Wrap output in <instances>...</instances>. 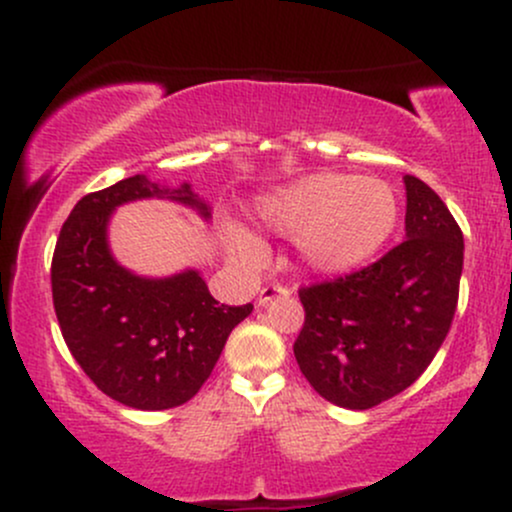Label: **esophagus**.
Segmentation results:
<instances>
[{
	"instance_id": "obj_1",
	"label": "esophagus",
	"mask_w": 512,
	"mask_h": 512,
	"mask_svg": "<svg viewBox=\"0 0 512 512\" xmlns=\"http://www.w3.org/2000/svg\"><path fill=\"white\" fill-rule=\"evenodd\" d=\"M289 293H291V289H289V286H279V284H267V286H262L260 296H257V303H260V305H264V303H269V301H272V298H276V296H289Z\"/></svg>"
}]
</instances>
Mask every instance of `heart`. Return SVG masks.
<instances>
[{
    "label": "heart",
    "instance_id": "1",
    "mask_svg": "<svg viewBox=\"0 0 512 512\" xmlns=\"http://www.w3.org/2000/svg\"><path fill=\"white\" fill-rule=\"evenodd\" d=\"M260 216L281 236H296L298 260L315 274H346L378 257L399 221V199L385 180L322 170L260 199ZM226 248L255 262L260 243L245 228H231Z\"/></svg>",
    "mask_w": 512,
    "mask_h": 512
}]
</instances>
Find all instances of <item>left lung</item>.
Wrapping results in <instances>:
<instances>
[{"label": "left lung", "instance_id": "8db88e82", "mask_svg": "<svg viewBox=\"0 0 512 512\" xmlns=\"http://www.w3.org/2000/svg\"><path fill=\"white\" fill-rule=\"evenodd\" d=\"M407 240L370 267L298 291L303 330L293 344L320 397L370 409L414 383L448 337L464 238L424 180L404 175Z\"/></svg>", "mask_w": 512, "mask_h": 512}]
</instances>
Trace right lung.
<instances>
[{
	"label": "right lung",
	"mask_w": 512,
	"mask_h": 512,
	"mask_svg": "<svg viewBox=\"0 0 512 512\" xmlns=\"http://www.w3.org/2000/svg\"><path fill=\"white\" fill-rule=\"evenodd\" d=\"M137 199H170L211 216L190 182L173 187L146 175L81 197L55 245L52 303L64 342L98 390L125 407L161 411L197 395L252 303H219L197 269L156 279L122 267L108 223Z\"/></svg>",
	"instance_id": "obj_1"
}]
</instances>
